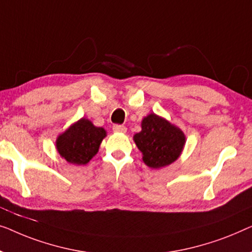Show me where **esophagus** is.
Instances as JSON below:
<instances>
[{
	"mask_svg": "<svg viewBox=\"0 0 252 252\" xmlns=\"http://www.w3.org/2000/svg\"><path fill=\"white\" fill-rule=\"evenodd\" d=\"M113 131H114V132L126 133V127L125 126H121V125H115L114 126H113Z\"/></svg>",
	"mask_w": 252,
	"mask_h": 252,
	"instance_id": "34e87169",
	"label": "esophagus"
}]
</instances>
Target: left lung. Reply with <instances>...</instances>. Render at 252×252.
<instances>
[{"instance_id":"8db88e82","label":"left lung","mask_w":252,"mask_h":252,"mask_svg":"<svg viewBox=\"0 0 252 252\" xmlns=\"http://www.w3.org/2000/svg\"><path fill=\"white\" fill-rule=\"evenodd\" d=\"M143 161L150 168L160 169L175 162L182 154L186 137L178 126L151 113L141 121V131L133 136Z\"/></svg>"}]
</instances>
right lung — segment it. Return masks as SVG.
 I'll list each match as a JSON object with an SVG mask.
<instances>
[{
	"label": "right lung",
	"instance_id": "obj_1",
	"mask_svg": "<svg viewBox=\"0 0 252 252\" xmlns=\"http://www.w3.org/2000/svg\"><path fill=\"white\" fill-rule=\"evenodd\" d=\"M106 137L104 127L92 125L88 119H81L59 134L56 147L60 157L72 164H87L95 154Z\"/></svg>",
	"mask_w": 252,
	"mask_h": 252
}]
</instances>
